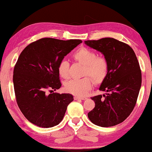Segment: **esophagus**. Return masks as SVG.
Returning a JSON list of instances; mask_svg holds the SVG:
<instances>
[{"label": "esophagus", "instance_id": "esophagus-1", "mask_svg": "<svg viewBox=\"0 0 152 152\" xmlns=\"http://www.w3.org/2000/svg\"><path fill=\"white\" fill-rule=\"evenodd\" d=\"M74 100H78V99H80V100H86V99H87V98L86 97H79V96H74Z\"/></svg>", "mask_w": 152, "mask_h": 152}]
</instances>
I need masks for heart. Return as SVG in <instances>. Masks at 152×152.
<instances>
[{
    "mask_svg": "<svg viewBox=\"0 0 152 152\" xmlns=\"http://www.w3.org/2000/svg\"><path fill=\"white\" fill-rule=\"evenodd\" d=\"M75 60L85 66L84 75L91 76L95 83L101 84L106 78L109 64L106 58L97 56V53L87 48H81L74 53ZM70 64L68 60H61L58 65V72L64 78H68ZM93 81L88 76L81 79H73L65 84V89L77 96H84L92 88Z\"/></svg>",
    "mask_w": 152,
    "mask_h": 152,
    "instance_id": "1",
    "label": "heart"
}]
</instances>
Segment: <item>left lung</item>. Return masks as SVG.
<instances>
[{
    "mask_svg": "<svg viewBox=\"0 0 152 152\" xmlns=\"http://www.w3.org/2000/svg\"><path fill=\"white\" fill-rule=\"evenodd\" d=\"M84 43L102 53L109 64L107 76L99 87L106 93L91 98L95 107L88 117L101 127L119 124L134 109L141 86V72L135 53L129 45L114 38L88 40Z\"/></svg>",
    "mask_w": 152,
    "mask_h": 152,
    "instance_id": "left-lung-1",
    "label": "left lung"
}]
</instances>
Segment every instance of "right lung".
Segmentation results:
<instances>
[{
    "instance_id": "add662e5",
    "label": "right lung",
    "mask_w": 152,
    "mask_h": 152,
    "mask_svg": "<svg viewBox=\"0 0 152 152\" xmlns=\"http://www.w3.org/2000/svg\"><path fill=\"white\" fill-rule=\"evenodd\" d=\"M82 42L42 38L30 43L20 53L13 71L15 93L20 111L33 124L49 128L63 119L74 97L68 93L53 92L61 86L58 65Z\"/></svg>"
}]
</instances>
